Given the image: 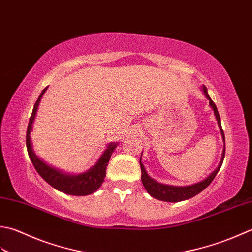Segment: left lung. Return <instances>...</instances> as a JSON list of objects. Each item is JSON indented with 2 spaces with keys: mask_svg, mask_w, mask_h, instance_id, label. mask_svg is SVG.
Listing matches in <instances>:
<instances>
[{
  "mask_svg": "<svg viewBox=\"0 0 252 252\" xmlns=\"http://www.w3.org/2000/svg\"><path fill=\"white\" fill-rule=\"evenodd\" d=\"M202 91L204 95L207 96V99L209 100L210 106L212 107V110L214 111V115L215 119L218 121V125L220 130V135H222L223 141H224V149H223V153H222V158H220V162L219 164L218 168L215 169L214 172H212L210 175L203 179L202 182H199L197 184L193 185H189V186H184V187H179V186H169V185H164L161 183H158L155 179L151 178L148 175V173L146 171L145 166L141 163V158H140V167H141V182L143 187L146 188V190L148 193L150 194L151 197L162 200V201H166V202H179V201H184V200L190 199L192 197L196 196L199 192H201L204 190L210 184L212 183L214 177L217 176V174L219 173L220 166H222L224 158H225V135L224 131L222 129V125H220V117L217 109V105L214 104V102L211 100V97L208 94V90L207 87L203 86L202 87Z\"/></svg>",
  "mask_w": 252,
  "mask_h": 252,
  "instance_id": "8db88e82",
  "label": "left lung"
}]
</instances>
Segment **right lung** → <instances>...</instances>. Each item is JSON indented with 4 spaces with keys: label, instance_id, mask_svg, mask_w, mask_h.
Instances as JSON below:
<instances>
[{
    "label": "right lung",
    "instance_id": "1",
    "mask_svg": "<svg viewBox=\"0 0 252 252\" xmlns=\"http://www.w3.org/2000/svg\"><path fill=\"white\" fill-rule=\"evenodd\" d=\"M47 89L48 87L44 88L40 94L37 102L34 103L32 114L29 119L27 133H26V146H27L29 158L33 164L35 171H37L39 173V175L48 184H50L51 186L62 192L71 194V196H87V194L94 192L101 187V185L103 183L104 177L106 175L105 173L107 164H109L113 151L115 150V148L119 143L111 142L106 150L103 152V155L99 158V161L95 163V165L92 166L89 171H87L86 173L83 174H79V175H70V174L63 173L59 171V169L51 167L48 164H45L42 160H40V158L35 156L32 149L30 132L32 130V124L35 119V114H37V110L41 101V97H42Z\"/></svg>",
    "mask_w": 252,
    "mask_h": 252
}]
</instances>
